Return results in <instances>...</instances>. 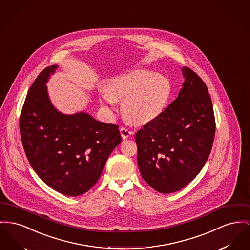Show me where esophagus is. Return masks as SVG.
I'll return each mask as SVG.
<instances>
[{
	"instance_id": "1",
	"label": "esophagus",
	"mask_w": 250,
	"mask_h": 250,
	"mask_svg": "<svg viewBox=\"0 0 250 250\" xmlns=\"http://www.w3.org/2000/svg\"><path fill=\"white\" fill-rule=\"evenodd\" d=\"M120 133H121V136H122L123 139H127V138H129L130 136H132L133 134L132 131H131L130 129H128V128L125 127V126H122V127L120 128Z\"/></svg>"
}]
</instances>
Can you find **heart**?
Segmentation results:
<instances>
[{
    "label": "heart",
    "instance_id": "heart-1",
    "mask_svg": "<svg viewBox=\"0 0 250 250\" xmlns=\"http://www.w3.org/2000/svg\"><path fill=\"white\" fill-rule=\"evenodd\" d=\"M169 80L147 70H136L115 78L109 89L103 92V99L113 105L116 98H125L123 110L135 123L144 124L159 117L169 100Z\"/></svg>",
    "mask_w": 250,
    "mask_h": 250
}]
</instances>
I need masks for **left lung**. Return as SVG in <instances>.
<instances>
[{
	"mask_svg": "<svg viewBox=\"0 0 250 250\" xmlns=\"http://www.w3.org/2000/svg\"><path fill=\"white\" fill-rule=\"evenodd\" d=\"M175 101L135 135L138 165L154 190H181L199 174L214 140L215 118L204 81L188 67Z\"/></svg>",
	"mask_w": 250,
	"mask_h": 250,
	"instance_id": "obj_1",
	"label": "left lung"
}]
</instances>
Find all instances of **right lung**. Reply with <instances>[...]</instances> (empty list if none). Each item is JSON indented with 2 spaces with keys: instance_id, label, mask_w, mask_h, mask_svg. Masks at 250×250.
<instances>
[{
  "instance_id": "right-lung-1",
  "label": "right lung",
  "mask_w": 250,
  "mask_h": 250,
  "mask_svg": "<svg viewBox=\"0 0 250 250\" xmlns=\"http://www.w3.org/2000/svg\"><path fill=\"white\" fill-rule=\"evenodd\" d=\"M57 68H45L30 87L20 131L37 175L52 189L77 196L97 182L122 138L117 125L98 122L85 112L65 115L53 106L45 84Z\"/></svg>"
}]
</instances>
